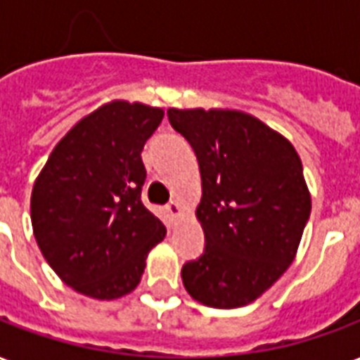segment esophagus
<instances>
[{
    "mask_svg": "<svg viewBox=\"0 0 360 360\" xmlns=\"http://www.w3.org/2000/svg\"><path fill=\"white\" fill-rule=\"evenodd\" d=\"M167 210V214H172V215H177L181 212V206H179V202L177 200H172L169 204L166 206Z\"/></svg>",
    "mask_w": 360,
    "mask_h": 360,
    "instance_id": "obj_1",
    "label": "esophagus"
}]
</instances>
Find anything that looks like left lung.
<instances>
[{"label": "left lung", "mask_w": 360, "mask_h": 360, "mask_svg": "<svg viewBox=\"0 0 360 360\" xmlns=\"http://www.w3.org/2000/svg\"><path fill=\"white\" fill-rule=\"evenodd\" d=\"M167 118L193 146L202 177L196 217L206 246L183 265V284L210 307L246 305L294 262L311 215L302 160L250 114L169 108Z\"/></svg>", "instance_id": "left-lung-1"}]
</instances>
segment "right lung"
Masks as SVG:
<instances>
[{
  "label": "right lung",
  "mask_w": 360,
  "mask_h": 360,
  "mask_svg": "<svg viewBox=\"0 0 360 360\" xmlns=\"http://www.w3.org/2000/svg\"><path fill=\"white\" fill-rule=\"evenodd\" d=\"M162 118V108L141 103L101 106L58 141L34 183V236L53 271L79 294H129L148 252L166 236L141 200V153Z\"/></svg>",
  "instance_id": "add662e5"
}]
</instances>
